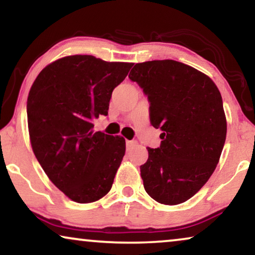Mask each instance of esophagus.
<instances>
[{
	"instance_id": "1",
	"label": "esophagus",
	"mask_w": 255,
	"mask_h": 255,
	"mask_svg": "<svg viewBox=\"0 0 255 255\" xmlns=\"http://www.w3.org/2000/svg\"><path fill=\"white\" fill-rule=\"evenodd\" d=\"M137 145V140H127V149H132Z\"/></svg>"
}]
</instances>
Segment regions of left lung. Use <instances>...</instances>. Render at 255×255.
I'll list each match as a JSON object with an SVG mask.
<instances>
[{
  "mask_svg": "<svg viewBox=\"0 0 255 255\" xmlns=\"http://www.w3.org/2000/svg\"><path fill=\"white\" fill-rule=\"evenodd\" d=\"M149 102V121L162 131L140 166L144 188L161 204H180L207 183L226 138L221 93L203 73L175 60L135 64L128 74Z\"/></svg>",
  "mask_w": 255,
  "mask_h": 255,
  "instance_id": "8db88e82",
  "label": "left lung"
}]
</instances>
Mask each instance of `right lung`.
<instances>
[{
  "mask_svg": "<svg viewBox=\"0 0 255 255\" xmlns=\"http://www.w3.org/2000/svg\"><path fill=\"white\" fill-rule=\"evenodd\" d=\"M133 64L69 55L46 66L26 103L31 146L55 187L78 203L109 193L125 154V139L97 131L113 90Z\"/></svg>",
  "mask_w": 255,
  "mask_h": 255,
  "instance_id": "right-lung-1",
  "label": "right lung"
}]
</instances>
